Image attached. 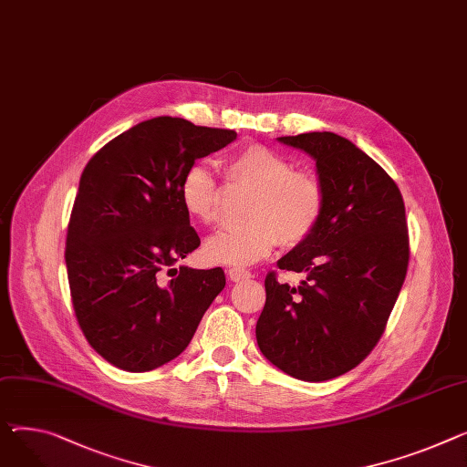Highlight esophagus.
Here are the masks:
<instances>
[{"mask_svg":"<svg viewBox=\"0 0 467 467\" xmlns=\"http://www.w3.org/2000/svg\"><path fill=\"white\" fill-rule=\"evenodd\" d=\"M227 275H229L231 282H234V284L245 282V279L254 277V274H252L250 270H240V268H229V270H227Z\"/></svg>","mask_w":467,"mask_h":467,"instance_id":"1","label":"esophagus"}]
</instances>
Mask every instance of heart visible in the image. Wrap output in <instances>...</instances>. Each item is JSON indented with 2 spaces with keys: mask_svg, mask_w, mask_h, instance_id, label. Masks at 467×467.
<instances>
[{
  "mask_svg": "<svg viewBox=\"0 0 467 467\" xmlns=\"http://www.w3.org/2000/svg\"><path fill=\"white\" fill-rule=\"evenodd\" d=\"M229 180L254 190L245 208L242 227L223 229L204 242L202 255L212 265L244 268L268 257L282 242L296 247L317 231L327 193L321 180L295 171L279 151L247 144L236 150L225 163ZM183 210L197 222L212 225L220 217V188L208 163H192L180 180Z\"/></svg>",
  "mask_w": 467,
  "mask_h": 467,
  "instance_id": "heart-1",
  "label": "heart"
}]
</instances>
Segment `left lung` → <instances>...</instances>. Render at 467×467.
Instances as JSON below:
<instances>
[{
  "instance_id": "left-lung-1",
  "label": "left lung",
  "mask_w": 467,
  "mask_h": 467,
  "mask_svg": "<svg viewBox=\"0 0 467 467\" xmlns=\"http://www.w3.org/2000/svg\"><path fill=\"white\" fill-rule=\"evenodd\" d=\"M316 160L327 206L317 231L277 261L302 274L293 287L265 279L261 353L287 376L328 381L378 346L410 265L406 206L394 180L330 131L279 137Z\"/></svg>"
}]
</instances>
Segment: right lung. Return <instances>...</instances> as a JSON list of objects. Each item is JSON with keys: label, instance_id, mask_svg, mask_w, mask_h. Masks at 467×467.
I'll return each mask as SVG.
<instances>
[{"label": "right lung", "instance_id": "add662e5", "mask_svg": "<svg viewBox=\"0 0 467 467\" xmlns=\"http://www.w3.org/2000/svg\"><path fill=\"white\" fill-rule=\"evenodd\" d=\"M234 139L231 130L160 116L123 131L88 161L66 265L77 321L112 366L150 371L176 358L223 291L222 268L176 266L201 244L180 201V180Z\"/></svg>", "mask_w": 467, "mask_h": 467}]
</instances>
